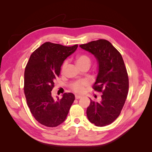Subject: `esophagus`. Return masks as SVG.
Returning <instances> with one entry per match:
<instances>
[{
  "mask_svg": "<svg viewBox=\"0 0 152 152\" xmlns=\"http://www.w3.org/2000/svg\"><path fill=\"white\" fill-rule=\"evenodd\" d=\"M75 99H79L82 98V96H80V95H75Z\"/></svg>",
  "mask_w": 152,
  "mask_h": 152,
  "instance_id": "34e87169",
  "label": "esophagus"
}]
</instances>
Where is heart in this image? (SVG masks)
I'll list each match as a JSON object with an SVG mask.
<instances>
[{"instance_id":"b5f03b06","label":"heart","mask_w":152,"mask_h":152,"mask_svg":"<svg viewBox=\"0 0 152 152\" xmlns=\"http://www.w3.org/2000/svg\"><path fill=\"white\" fill-rule=\"evenodd\" d=\"M75 61L79 66L81 68L84 66H90L91 63V59L89 56L84 54H81L78 55L75 58ZM68 65V61H65L63 62L61 66V71L64 73L66 70ZM89 85V81L87 80H80L73 82L70 85V89L77 93H82L84 91L85 87Z\"/></svg>"}]
</instances>
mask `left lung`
<instances>
[{"label":"left lung","mask_w":152,"mask_h":152,"mask_svg":"<svg viewBox=\"0 0 152 152\" xmlns=\"http://www.w3.org/2000/svg\"><path fill=\"white\" fill-rule=\"evenodd\" d=\"M80 47L97 58L99 72L93 89L102 93V101L90 99L87 109L89 121L103 127L112 124L120 115L129 91V78L121 54L105 39L92 41Z\"/></svg>","instance_id":"8db88e82"}]
</instances>
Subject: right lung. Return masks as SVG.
I'll return each instance as SVG.
<instances>
[{
    "instance_id": "add662e5",
    "label": "right lung",
    "mask_w": 152,
    "mask_h": 152,
    "mask_svg": "<svg viewBox=\"0 0 152 152\" xmlns=\"http://www.w3.org/2000/svg\"><path fill=\"white\" fill-rule=\"evenodd\" d=\"M78 45L64 46L47 42L31 54L24 75V93L27 105L35 120L45 126L53 127L66 118L75 96L64 93L55 101L51 91L60 74L64 60L75 51Z\"/></svg>"
}]
</instances>
